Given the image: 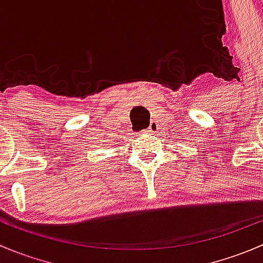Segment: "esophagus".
<instances>
[{
    "instance_id": "obj_1",
    "label": "esophagus",
    "mask_w": 263,
    "mask_h": 263,
    "mask_svg": "<svg viewBox=\"0 0 263 263\" xmlns=\"http://www.w3.org/2000/svg\"><path fill=\"white\" fill-rule=\"evenodd\" d=\"M158 129H159L158 123H156L155 121H151L150 126H148V128H147V132H148V134H155V132L158 131Z\"/></svg>"
}]
</instances>
